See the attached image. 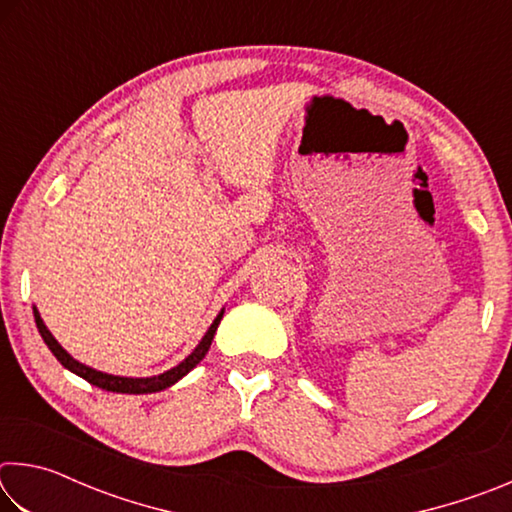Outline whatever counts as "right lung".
Segmentation results:
<instances>
[{
    "instance_id": "obj_1",
    "label": "right lung",
    "mask_w": 512,
    "mask_h": 512,
    "mask_svg": "<svg viewBox=\"0 0 512 512\" xmlns=\"http://www.w3.org/2000/svg\"><path fill=\"white\" fill-rule=\"evenodd\" d=\"M33 314H36V325H38V332H40V336H42V341L47 343V348H49L51 352H54V357H56L60 363H63V366H65L67 370H72L74 375H79V377H83L85 381H90L92 386L103 388V391H110V393H128V395L158 393V391H164V388H169V386L176 384L178 379H183L189 370L196 368L198 363L203 361V357H205L207 350H210V345H212V339H214V334H216V327H219L221 318H223V311H221V314L214 318L212 327L207 329V334L203 336V341L196 345V350H194L192 354H189V357H187L183 363H178L176 368L162 372V375H158V377L131 379V377L106 375V372L92 370V368H88V366H83V363H79L76 359H72L63 348H60V343L54 339V336H51V332L45 327V323H42V318H40L38 311H33Z\"/></svg>"
}]
</instances>
